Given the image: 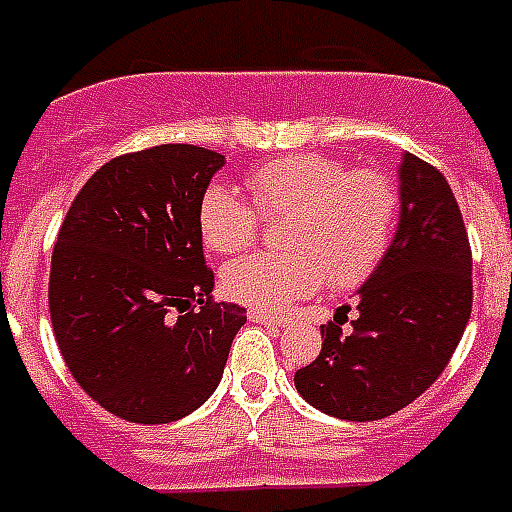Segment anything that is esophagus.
<instances>
[{"instance_id":"esophagus-1","label":"esophagus","mask_w":512,"mask_h":512,"mask_svg":"<svg viewBox=\"0 0 512 512\" xmlns=\"http://www.w3.org/2000/svg\"><path fill=\"white\" fill-rule=\"evenodd\" d=\"M249 320H252V323H260V325H279V328L285 325V320H282V317H274V314H268V312H257V309H252V312H249Z\"/></svg>"}]
</instances>
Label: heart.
I'll return each mask as SVG.
<instances>
[{
    "label": "heart",
    "mask_w": 512,
    "mask_h": 512,
    "mask_svg": "<svg viewBox=\"0 0 512 512\" xmlns=\"http://www.w3.org/2000/svg\"><path fill=\"white\" fill-rule=\"evenodd\" d=\"M246 187L263 217L290 211L282 241L290 252L249 255L222 268V290L257 312H279L328 282L352 287L388 249L399 211L393 181L374 168L350 170L323 154H287L249 170ZM238 192L211 184L198 206L203 244L236 255L252 244L260 217Z\"/></svg>",
    "instance_id": "1"
}]
</instances>
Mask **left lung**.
Returning <instances> with one entry per match:
<instances>
[{"mask_svg": "<svg viewBox=\"0 0 512 512\" xmlns=\"http://www.w3.org/2000/svg\"><path fill=\"white\" fill-rule=\"evenodd\" d=\"M399 225L358 290V320L344 306L323 325V350L295 372L314 410L339 420H380L418 399L445 372L472 312V252L445 176L404 151Z\"/></svg>", "mask_w": 512, "mask_h": 512, "instance_id": "1", "label": "left lung"}]
</instances>
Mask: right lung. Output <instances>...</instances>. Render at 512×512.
Returning a JSON list of instances; mask_svg holds the SVG:
<instances>
[{
    "label": "right lung",
    "instance_id": "right-lung-1",
    "mask_svg": "<svg viewBox=\"0 0 512 512\" xmlns=\"http://www.w3.org/2000/svg\"><path fill=\"white\" fill-rule=\"evenodd\" d=\"M225 157L165 143L105 162L67 211L48 306L75 382L130 423H170L217 391L246 323L214 304L198 206Z\"/></svg>",
    "mask_w": 512,
    "mask_h": 512
}]
</instances>
